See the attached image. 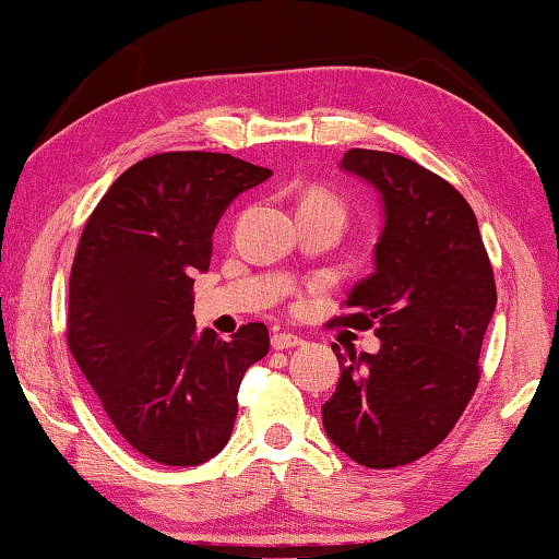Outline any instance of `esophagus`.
Listing matches in <instances>:
<instances>
[{"label":"esophagus","instance_id":"esophagus-1","mask_svg":"<svg viewBox=\"0 0 559 559\" xmlns=\"http://www.w3.org/2000/svg\"><path fill=\"white\" fill-rule=\"evenodd\" d=\"M298 345H302V337L293 335V333H273V337H271L273 349H290V347H298Z\"/></svg>","mask_w":559,"mask_h":559}]
</instances>
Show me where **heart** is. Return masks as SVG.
Masks as SVG:
<instances>
[{
    "label": "heart",
    "mask_w": 559,
    "mask_h": 559,
    "mask_svg": "<svg viewBox=\"0 0 559 559\" xmlns=\"http://www.w3.org/2000/svg\"><path fill=\"white\" fill-rule=\"evenodd\" d=\"M300 204H316V206H330V210H335V212H340V214H345V210H343V202L337 200V197H333V194H328V192H310L306 200H302Z\"/></svg>",
    "instance_id": "obj_1"
}]
</instances>
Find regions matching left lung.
<instances>
[{
	"instance_id": "1",
	"label": "left lung",
	"mask_w": 559,
	"mask_h": 559,
	"mask_svg": "<svg viewBox=\"0 0 559 559\" xmlns=\"http://www.w3.org/2000/svg\"><path fill=\"white\" fill-rule=\"evenodd\" d=\"M340 167L380 192L374 273L333 325L370 330L380 353H333L340 382L323 404L330 441L367 468L406 466L437 449L476 392L496 281L476 214L447 179L402 155L347 150Z\"/></svg>"
}]
</instances>
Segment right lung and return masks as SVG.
<instances>
[{
	"label": "right lung",
	"instance_id": "right-lung-1",
	"mask_svg": "<svg viewBox=\"0 0 559 559\" xmlns=\"http://www.w3.org/2000/svg\"><path fill=\"white\" fill-rule=\"evenodd\" d=\"M273 173L222 153L140 159L88 216L71 266L66 335L112 427L165 466H200L231 437L243 372L269 353L249 323L197 330L194 273L226 206Z\"/></svg>",
	"mask_w": 559,
	"mask_h": 559
}]
</instances>
